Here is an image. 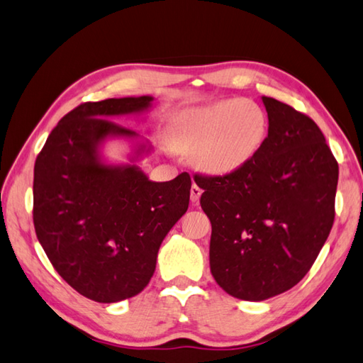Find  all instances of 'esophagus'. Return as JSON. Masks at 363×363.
Wrapping results in <instances>:
<instances>
[{"label": "esophagus", "instance_id": "34e87169", "mask_svg": "<svg viewBox=\"0 0 363 363\" xmlns=\"http://www.w3.org/2000/svg\"><path fill=\"white\" fill-rule=\"evenodd\" d=\"M201 194H203V190L194 182V186H191V189H190V200H191V203L200 201Z\"/></svg>", "mask_w": 363, "mask_h": 363}]
</instances>
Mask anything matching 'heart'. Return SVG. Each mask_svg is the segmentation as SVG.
I'll use <instances>...</instances> for the list:
<instances>
[{
  "label": "heart",
  "mask_w": 363,
  "mask_h": 363,
  "mask_svg": "<svg viewBox=\"0 0 363 363\" xmlns=\"http://www.w3.org/2000/svg\"><path fill=\"white\" fill-rule=\"evenodd\" d=\"M267 116L248 99H226L182 111L172 127L173 143L195 152L196 167L216 176L245 168L267 138Z\"/></svg>",
  "instance_id": "heart-1"
}]
</instances>
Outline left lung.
Masks as SVG:
<instances>
[{"instance_id": "left-lung-1", "label": "left lung", "mask_w": 363, "mask_h": 363, "mask_svg": "<svg viewBox=\"0 0 363 363\" xmlns=\"http://www.w3.org/2000/svg\"><path fill=\"white\" fill-rule=\"evenodd\" d=\"M267 138L245 168L195 174L212 225L209 264L218 286L261 302L299 283L329 238L338 163L313 119L262 96Z\"/></svg>"}]
</instances>
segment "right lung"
I'll return each instance as SVG.
<instances>
[{
    "mask_svg": "<svg viewBox=\"0 0 363 363\" xmlns=\"http://www.w3.org/2000/svg\"><path fill=\"white\" fill-rule=\"evenodd\" d=\"M152 96L86 102L64 116L34 165L33 220L38 239L64 280L101 303L119 302L146 288L169 230L189 208L191 179H149L137 162L152 146L113 123L138 116ZM125 139L127 164L104 159L106 140Z\"/></svg>",
    "mask_w": 363,
    "mask_h": 363,
    "instance_id": "add662e5",
    "label": "right lung"
}]
</instances>
